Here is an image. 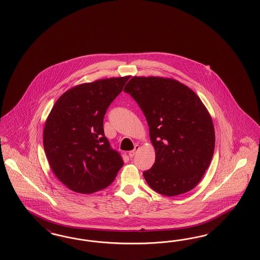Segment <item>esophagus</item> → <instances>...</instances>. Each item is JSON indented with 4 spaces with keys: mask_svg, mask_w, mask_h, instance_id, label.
I'll list each match as a JSON object with an SVG mask.
<instances>
[{
    "mask_svg": "<svg viewBox=\"0 0 260 260\" xmlns=\"http://www.w3.org/2000/svg\"><path fill=\"white\" fill-rule=\"evenodd\" d=\"M140 149V146L139 145H135L134 146V150H131L129 152H128V155H129V157L133 158L134 155H135V153H136V151Z\"/></svg>",
    "mask_w": 260,
    "mask_h": 260,
    "instance_id": "obj_1",
    "label": "esophagus"
}]
</instances>
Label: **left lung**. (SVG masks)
I'll return each instance as SVG.
<instances>
[{
  "label": "left lung",
  "instance_id": "obj_1",
  "mask_svg": "<svg viewBox=\"0 0 260 260\" xmlns=\"http://www.w3.org/2000/svg\"><path fill=\"white\" fill-rule=\"evenodd\" d=\"M124 91L139 105L150 127L155 162L143 175L150 188L167 197L193 189L213 158V120L197 93L179 81L134 76Z\"/></svg>",
  "mask_w": 260,
  "mask_h": 260
}]
</instances>
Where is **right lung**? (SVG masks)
<instances>
[{"mask_svg": "<svg viewBox=\"0 0 260 260\" xmlns=\"http://www.w3.org/2000/svg\"><path fill=\"white\" fill-rule=\"evenodd\" d=\"M128 79H101L71 87L47 116L43 142L48 163L56 177L75 192L107 188L124 164L110 148L103 120Z\"/></svg>", "mask_w": 260, "mask_h": 260, "instance_id": "add662e5", "label": "right lung"}]
</instances>
